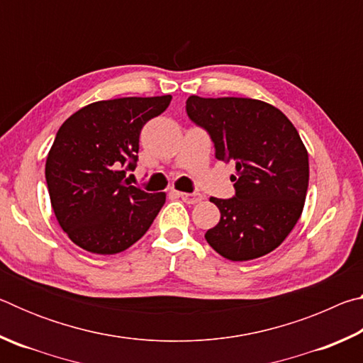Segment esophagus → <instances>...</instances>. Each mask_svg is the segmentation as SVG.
<instances>
[{
	"instance_id": "34e87169",
	"label": "esophagus",
	"mask_w": 363,
	"mask_h": 363,
	"mask_svg": "<svg viewBox=\"0 0 363 363\" xmlns=\"http://www.w3.org/2000/svg\"><path fill=\"white\" fill-rule=\"evenodd\" d=\"M177 196H181V199L189 205L199 203V201L203 199V195H200V194H186V192H177Z\"/></svg>"
}]
</instances>
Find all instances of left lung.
I'll return each mask as SVG.
<instances>
[{
	"instance_id": "obj_1",
	"label": "left lung",
	"mask_w": 363,
	"mask_h": 363,
	"mask_svg": "<svg viewBox=\"0 0 363 363\" xmlns=\"http://www.w3.org/2000/svg\"><path fill=\"white\" fill-rule=\"evenodd\" d=\"M186 110L210 133L216 158L235 163V196L210 199L220 219L206 242L230 261L274 251L301 218L309 186V155L296 128L277 107L248 97L190 96Z\"/></svg>"
}]
</instances>
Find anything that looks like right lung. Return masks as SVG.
<instances>
[{"label":"right lung","mask_w":363,"mask_h":363,"mask_svg":"<svg viewBox=\"0 0 363 363\" xmlns=\"http://www.w3.org/2000/svg\"><path fill=\"white\" fill-rule=\"evenodd\" d=\"M171 96L97 101L59 128L46 158V184L59 225L89 253L116 255L149 230L167 194L131 186L139 134Z\"/></svg>","instance_id":"obj_1"}]
</instances>
